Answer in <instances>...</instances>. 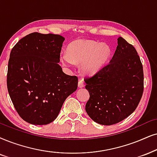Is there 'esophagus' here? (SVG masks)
<instances>
[{
  "label": "esophagus",
  "instance_id": "34e87169",
  "mask_svg": "<svg viewBox=\"0 0 157 157\" xmlns=\"http://www.w3.org/2000/svg\"><path fill=\"white\" fill-rule=\"evenodd\" d=\"M78 87L80 88H83L84 87V81L82 80H79V82H78Z\"/></svg>",
  "mask_w": 157,
  "mask_h": 157
}]
</instances>
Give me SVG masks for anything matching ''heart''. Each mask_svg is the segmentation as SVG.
Wrapping results in <instances>:
<instances>
[{
  "label": "heart",
  "mask_w": 157,
  "mask_h": 157,
  "mask_svg": "<svg viewBox=\"0 0 157 157\" xmlns=\"http://www.w3.org/2000/svg\"><path fill=\"white\" fill-rule=\"evenodd\" d=\"M111 53L110 48L106 44L86 40L73 41L67 48V52L60 55L61 64L67 68L81 63V69L85 74L91 75L100 69L105 64Z\"/></svg>",
  "instance_id": "heart-1"
}]
</instances>
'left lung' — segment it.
Listing matches in <instances>:
<instances>
[{"instance_id": "left-lung-1", "label": "left lung", "mask_w": 157, "mask_h": 157, "mask_svg": "<svg viewBox=\"0 0 157 157\" xmlns=\"http://www.w3.org/2000/svg\"><path fill=\"white\" fill-rule=\"evenodd\" d=\"M108 64L92 76L85 77L90 98L85 111L100 124L112 125L130 116L144 92V71L136 48L124 38Z\"/></svg>"}]
</instances>
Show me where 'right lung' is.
I'll list each match as a JSON object with an SVG mask.
<instances>
[{"label": "right lung", "mask_w": 157, "mask_h": 157, "mask_svg": "<svg viewBox=\"0 0 157 157\" xmlns=\"http://www.w3.org/2000/svg\"><path fill=\"white\" fill-rule=\"evenodd\" d=\"M64 37L33 33L19 40L10 53L7 88L18 114L27 122L48 124L77 88L76 76L58 63Z\"/></svg>", "instance_id": "right-lung-1"}]
</instances>
